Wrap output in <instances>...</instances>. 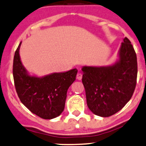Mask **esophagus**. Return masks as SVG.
Masks as SVG:
<instances>
[{"label":"esophagus","mask_w":146,"mask_h":146,"mask_svg":"<svg viewBox=\"0 0 146 146\" xmlns=\"http://www.w3.org/2000/svg\"><path fill=\"white\" fill-rule=\"evenodd\" d=\"M82 76H83V75H82L81 73H78L76 75V78L78 80H81L82 79Z\"/></svg>","instance_id":"1"}]
</instances>
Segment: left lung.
<instances>
[{
  "label": "left lung",
  "mask_w": 146,
  "mask_h": 146,
  "mask_svg": "<svg viewBox=\"0 0 146 146\" xmlns=\"http://www.w3.org/2000/svg\"><path fill=\"white\" fill-rule=\"evenodd\" d=\"M123 41L113 64L85 66L81 69L87 106L100 117H109L120 111L131 100L136 86V53L127 37Z\"/></svg>",
  "instance_id": "1"
}]
</instances>
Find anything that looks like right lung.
Here are the masks:
<instances>
[{
	"mask_svg": "<svg viewBox=\"0 0 146 146\" xmlns=\"http://www.w3.org/2000/svg\"><path fill=\"white\" fill-rule=\"evenodd\" d=\"M20 43L13 58V75L17 94L22 103L33 113L45 119L60 115L64 110L67 92L76 80V68L44 76L31 75L22 64Z\"/></svg>",
	"mask_w": 146,
	"mask_h": 146,
	"instance_id": "right-lung-1",
	"label": "right lung"
}]
</instances>
